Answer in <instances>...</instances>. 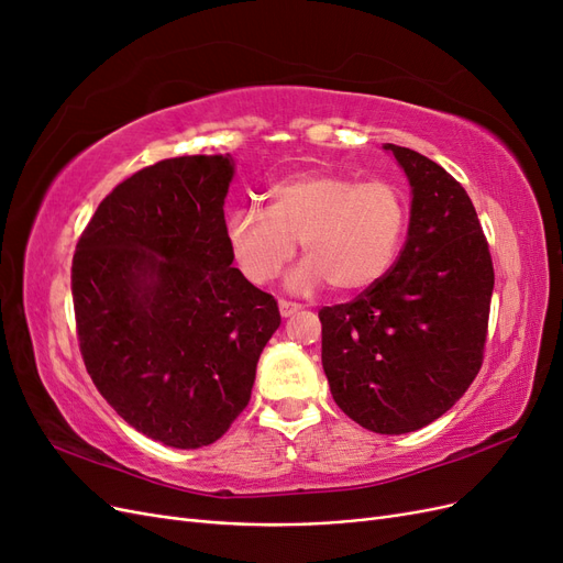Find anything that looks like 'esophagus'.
Instances as JSON below:
<instances>
[{
	"mask_svg": "<svg viewBox=\"0 0 563 563\" xmlns=\"http://www.w3.org/2000/svg\"><path fill=\"white\" fill-rule=\"evenodd\" d=\"M279 312L282 317H294L296 312H300V305L291 300H279Z\"/></svg>",
	"mask_w": 563,
	"mask_h": 563,
	"instance_id": "obj_1",
	"label": "esophagus"
}]
</instances>
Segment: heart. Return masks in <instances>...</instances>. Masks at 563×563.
Masks as SVG:
<instances>
[{"mask_svg": "<svg viewBox=\"0 0 563 563\" xmlns=\"http://www.w3.org/2000/svg\"><path fill=\"white\" fill-rule=\"evenodd\" d=\"M408 220L406 197L387 180L360 183L338 172H302L267 190V211L242 207L228 218V244L242 275L265 286L305 261L291 286L329 282L338 294H362L395 265Z\"/></svg>", "mask_w": 563, "mask_h": 563, "instance_id": "b5f03b06", "label": "heart"}]
</instances>
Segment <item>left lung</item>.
Listing matches in <instances>:
<instances>
[{"mask_svg":"<svg viewBox=\"0 0 563 563\" xmlns=\"http://www.w3.org/2000/svg\"><path fill=\"white\" fill-rule=\"evenodd\" d=\"M385 150L413 192L406 244L376 286L319 310L321 364L345 416L406 434L444 416L479 373L496 277L465 187L416 150Z\"/></svg>","mask_w":563,"mask_h":563,"instance_id":"left-lung-1","label":"left lung"}]
</instances>
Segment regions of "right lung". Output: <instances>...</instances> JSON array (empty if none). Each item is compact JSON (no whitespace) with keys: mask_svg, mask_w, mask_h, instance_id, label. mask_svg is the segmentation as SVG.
I'll use <instances>...</instances> for the list:
<instances>
[{"mask_svg":"<svg viewBox=\"0 0 563 563\" xmlns=\"http://www.w3.org/2000/svg\"><path fill=\"white\" fill-rule=\"evenodd\" d=\"M230 155L141 168L100 201L73 258L84 366L131 428L201 449L240 416L277 300L232 267Z\"/></svg>","mask_w":563,"mask_h":563,"instance_id":"1","label":"right lung"}]
</instances>
